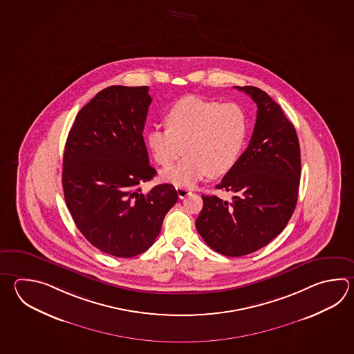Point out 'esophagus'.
Masks as SVG:
<instances>
[{"instance_id":"obj_1","label":"esophagus","mask_w":354,"mask_h":354,"mask_svg":"<svg viewBox=\"0 0 354 354\" xmlns=\"http://www.w3.org/2000/svg\"><path fill=\"white\" fill-rule=\"evenodd\" d=\"M176 193H178L180 199H184L185 196L192 194V192L189 189L183 188V187H176Z\"/></svg>"}]
</instances>
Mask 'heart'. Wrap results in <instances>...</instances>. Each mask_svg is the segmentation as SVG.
Masks as SVG:
<instances>
[{
	"mask_svg": "<svg viewBox=\"0 0 354 354\" xmlns=\"http://www.w3.org/2000/svg\"><path fill=\"white\" fill-rule=\"evenodd\" d=\"M166 129H151L146 141L162 179L189 188L205 176H223L237 165L245 149L248 120L239 103L187 95L174 102L164 117Z\"/></svg>",
	"mask_w": 354,
	"mask_h": 354,
	"instance_id": "heart-1",
	"label": "heart"
}]
</instances>
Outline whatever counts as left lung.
<instances>
[{
  "instance_id": "obj_1",
  "label": "left lung",
  "mask_w": 354,
  "mask_h": 354,
  "mask_svg": "<svg viewBox=\"0 0 354 354\" xmlns=\"http://www.w3.org/2000/svg\"><path fill=\"white\" fill-rule=\"evenodd\" d=\"M236 88L257 104L252 138L216 187L233 193L232 202L202 195L203 209L195 221L205 243L230 257L254 252L281 233L295 210L301 174L295 127L280 104L260 88Z\"/></svg>"
}]
</instances>
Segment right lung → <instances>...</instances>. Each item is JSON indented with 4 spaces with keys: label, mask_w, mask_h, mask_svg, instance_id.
Here are the masks:
<instances>
[{
    "label": "right lung",
    "mask_w": 354,
    "mask_h": 354,
    "mask_svg": "<svg viewBox=\"0 0 354 354\" xmlns=\"http://www.w3.org/2000/svg\"><path fill=\"white\" fill-rule=\"evenodd\" d=\"M151 101L149 87L104 88L78 112L65 144L66 207L88 242L115 257L149 250L178 201L171 184L140 187L156 175L142 135Z\"/></svg>",
    "instance_id": "1"
}]
</instances>
